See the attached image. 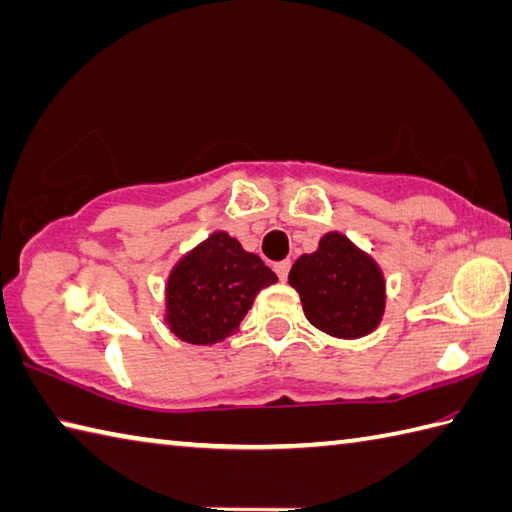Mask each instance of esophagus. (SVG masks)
Masks as SVG:
<instances>
[{
	"mask_svg": "<svg viewBox=\"0 0 512 512\" xmlns=\"http://www.w3.org/2000/svg\"><path fill=\"white\" fill-rule=\"evenodd\" d=\"M288 271H291V259H284V262H277V264H275V273L280 275L282 282H286Z\"/></svg>",
	"mask_w": 512,
	"mask_h": 512,
	"instance_id": "esophagus-1",
	"label": "esophagus"
}]
</instances>
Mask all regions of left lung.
<instances>
[{
  "label": "left lung",
  "instance_id": "left-lung-1",
  "mask_svg": "<svg viewBox=\"0 0 512 512\" xmlns=\"http://www.w3.org/2000/svg\"><path fill=\"white\" fill-rule=\"evenodd\" d=\"M300 293L306 320L333 338L369 336L385 313V275L374 257L338 230L320 239L318 250L302 255L288 273Z\"/></svg>",
  "mask_w": 512,
  "mask_h": 512
}]
</instances>
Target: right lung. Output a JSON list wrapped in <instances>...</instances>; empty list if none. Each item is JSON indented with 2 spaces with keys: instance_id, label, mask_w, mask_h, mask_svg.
<instances>
[{
  "instance_id": "obj_1",
  "label": "right lung",
  "mask_w": 512,
  "mask_h": 512,
  "mask_svg": "<svg viewBox=\"0 0 512 512\" xmlns=\"http://www.w3.org/2000/svg\"><path fill=\"white\" fill-rule=\"evenodd\" d=\"M277 275L226 230H215L174 264L165 284V324L190 345H217L239 329Z\"/></svg>"
}]
</instances>
